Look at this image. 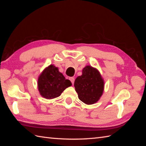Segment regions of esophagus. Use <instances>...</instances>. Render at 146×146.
I'll list each match as a JSON object with an SVG mask.
<instances>
[{"label":"esophagus","mask_w":146,"mask_h":146,"mask_svg":"<svg viewBox=\"0 0 146 146\" xmlns=\"http://www.w3.org/2000/svg\"><path fill=\"white\" fill-rule=\"evenodd\" d=\"M69 80H70V82H71V83H72V85H74V80H75L74 78V77H70V78H69Z\"/></svg>","instance_id":"esophagus-1"}]
</instances>
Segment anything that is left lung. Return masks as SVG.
<instances>
[{"instance_id": "1", "label": "left lung", "mask_w": 146, "mask_h": 146, "mask_svg": "<svg viewBox=\"0 0 146 146\" xmlns=\"http://www.w3.org/2000/svg\"><path fill=\"white\" fill-rule=\"evenodd\" d=\"M74 87L79 99L91 105L97 102L102 95L104 82L98 70L87 66L83 69L82 76L76 79Z\"/></svg>"}]
</instances>
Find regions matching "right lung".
<instances>
[{
	"instance_id": "1",
	"label": "right lung",
	"mask_w": 146,
	"mask_h": 146,
	"mask_svg": "<svg viewBox=\"0 0 146 146\" xmlns=\"http://www.w3.org/2000/svg\"><path fill=\"white\" fill-rule=\"evenodd\" d=\"M38 90L40 94L46 99L57 98L63 91L72 85L70 80H66L63 75L54 65L44 70L38 78Z\"/></svg>"
}]
</instances>
